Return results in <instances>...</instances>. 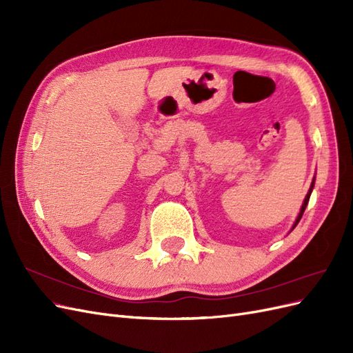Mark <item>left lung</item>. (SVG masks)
<instances>
[{"instance_id": "left-lung-1", "label": "left lung", "mask_w": 353, "mask_h": 353, "mask_svg": "<svg viewBox=\"0 0 353 353\" xmlns=\"http://www.w3.org/2000/svg\"><path fill=\"white\" fill-rule=\"evenodd\" d=\"M314 185H315V176H314V179H312L311 188H309L307 194H306V197H305V200H303V205H302V208H301V212H299V215H297V218H296V221H294V223H293V227H292V230H290V231H293V230L296 228L297 223H299V221H301V218H302V215H303V212H305V209H306L307 201H309V197H311V193H312V190H314Z\"/></svg>"}]
</instances>
